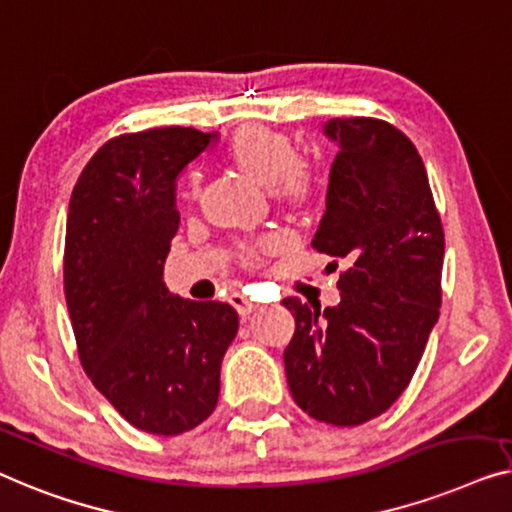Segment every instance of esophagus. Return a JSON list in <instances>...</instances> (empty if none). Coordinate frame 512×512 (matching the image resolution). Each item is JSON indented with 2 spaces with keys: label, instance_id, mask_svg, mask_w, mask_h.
<instances>
[{
  "label": "esophagus",
  "instance_id": "esophagus-1",
  "mask_svg": "<svg viewBox=\"0 0 512 512\" xmlns=\"http://www.w3.org/2000/svg\"><path fill=\"white\" fill-rule=\"evenodd\" d=\"M229 301H232V306L236 308V313H239V315H241V318H248V315H250V313H253V311H255V308H257V304H255V301H253V299L243 297V294H239V292H236V294H232V299H229Z\"/></svg>",
  "mask_w": 512,
  "mask_h": 512
}]
</instances>
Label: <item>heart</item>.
I'll return each mask as SVG.
<instances>
[{
    "label": "heart",
    "mask_w": 512,
    "mask_h": 512,
    "mask_svg": "<svg viewBox=\"0 0 512 512\" xmlns=\"http://www.w3.org/2000/svg\"><path fill=\"white\" fill-rule=\"evenodd\" d=\"M227 160L243 176L264 190H271L290 206H304L313 199L315 174L299 162L297 146L292 139L276 129L250 125L234 134L227 146ZM248 262H255L257 250L246 253Z\"/></svg>",
    "instance_id": "1"
}]
</instances>
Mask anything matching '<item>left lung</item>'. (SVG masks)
<instances>
[{
    "mask_svg": "<svg viewBox=\"0 0 512 512\" xmlns=\"http://www.w3.org/2000/svg\"><path fill=\"white\" fill-rule=\"evenodd\" d=\"M338 146L313 248L345 264L341 301L320 311L297 297L283 352L287 385L315 420L355 427L406 390L438 322L445 239L422 157L376 118H331Z\"/></svg>",
    "mask_w": 512,
    "mask_h": 512,
    "instance_id": "1",
    "label": "left lung"
}]
</instances>
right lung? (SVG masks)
Masks as SVG:
<instances>
[{
  "label": "right lung",
  "mask_w": 512,
  "mask_h": 512,
  "mask_svg": "<svg viewBox=\"0 0 512 512\" xmlns=\"http://www.w3.org/2000/svg\"><path fill=\"white\" fill-rule=\"evenodd\" d=\"M218 141L192 127L115 136L71 192L64 297L92 385L132 427L178 436L206 420L239 315L171 294L164 262L181 225L176 181Z\"/></svg>",
  "instance_id": "1"
}]
</instances>
